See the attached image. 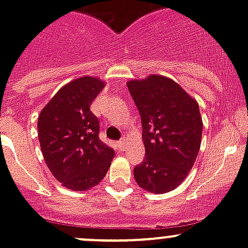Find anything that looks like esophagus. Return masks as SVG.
Here are the masks:
<instances>
[{
	"instance_id": "34e87169",
	"label": "esophagus",
	"mask_w": 248,
	"mask_h": 248,
	"mask_svg": "<svg viewBox=\"0 0 248 248\" xmlns=\"http://www.w3.org/2000/svg\"><path fill=\"white\" fill-rule=\"evenodd\" d=\"M119 146L121 150L127 149V138L126 137H122V138L119 140Z\"/></svg>"
}]
</instances>
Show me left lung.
<instances>
[{
  "label": "left lung",
  "mask_w": 248,
  "mask_h": 248,
  "mask_svg": "<svg viewBox=\"0 0 248 248\" xmlns=\"http://www.w3.org/2000/svg\"><path fill=\"white\" fill-rule=\"evenodd\" d=\"M127 87L141 117L145 146V158L134 168V179L151 193L172 191L186 179L201 149L198 103L162 76L132 80Z\"/></svg>",
  "instance_id": "obj_1"
}]
</instances>
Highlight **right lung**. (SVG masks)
Listing matches in <instances>:
<instances>
[{
	"mask_svg": "<svg viewBox=\"0 0 248 248\" xmlns=\"http://www.w3.org/2000/svg\"><path fill=\"white\" fill-rule=\"evenodd\" d=\"M104 82L82 77L62 87L38 117V139L47 168L64 187L85 191L102 181L115 151L99 139L90 110Z\"/></svg>",
	"mask_w": 248,
	"mask_h": 248,
	"instance_id": "obj_1",
	"label": "right lung"
}]
</instances>
